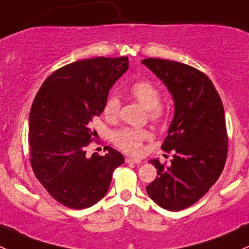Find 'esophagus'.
Instances as JSON below:
<instances>
[{"label": "esophagus", "instance_id": "34e87169", "mask_svg": "<svg viewBox=\"0 0 249 249\" xmlns=\"http://www.w3.org/2000/svg\"><path fill=\"white\" fill-rule=\"evenodd\" d=\"M125 161L129 162V164H141V161H142V160L137 159V158H126V159H125Z\"/></svg>", "mask_w": 249, "mask_h": 249}]
</instances>
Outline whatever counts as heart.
<instances>
[{"instance_id":"heart-1","label":"heart","mask_w":249,"mask_h":249,"mask_svg":"<svg viewBox=\"0 0 249 249\" xmlns=\"http://www.w3.org/2000/svg\"><path fill=\"white\" fill-rule=\"evenodd\" d=\"M131 95L144 107L145 109L150 110V118L160 122L164 119L165 112L160 104V91L152 82L149 80H140L132 84ZM120 108V101L117 96L112 95L105 102L104 113L108 118L117 117ZM152 137L148 130L144 129H134V127H125L119 130L114 134L113 140L114 143L120 148L131 154H140L142 152V142L149 140Z\"/></svg>"}]
</instances>
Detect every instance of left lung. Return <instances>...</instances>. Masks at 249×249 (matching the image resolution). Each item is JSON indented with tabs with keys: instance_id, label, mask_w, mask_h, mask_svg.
<instances>
[{
	"instance_id": "1",
	"label": "left lung",
	"mask_w": 249,
	"mask_h": 249,
	"mask_svg": "<svg viewBox=\"0 0 249 249\" xmlns=\"http://www.w3.org/2000/svg\"><path fill=\"white\" fill-rule=\"evenodd\" d=\"M171 94L175 114L161 145L172 152L170 166L152 162L158 177L145 189L169 211H180L200 200L219 178L228 154L224 107L211 79L199 70L161 59L142 60Z\"/></svg>"
}]
</instances>
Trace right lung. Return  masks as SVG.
Returning <instances> with one entry per match:
<instances>
[{
  "mask_svg": "<svg viewBox=\"0 0 249 249\" xmlns=\"http://www.w3.org/2000/svg\"><path fill=\"white\" fill-rule=\"evenodd\" d=\"M129 69V59L94 57L61 67L44 80L30 110L32 170L56 201L74 210L107 194L113 171L124 164L118 150L87 157L96 132L90 123L104 112L109 89Z\"/></svg>",
  "mask_w": 249,
  "mask_h": 249,
  "instance_id": "obj_1",
  "label": "right lung"
}]
</instances>
